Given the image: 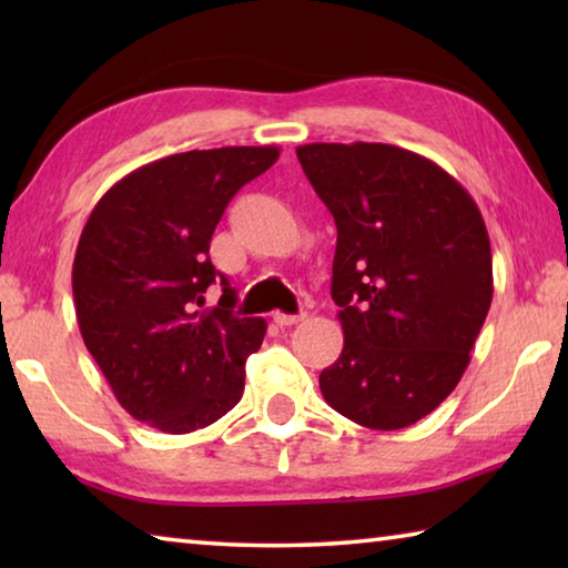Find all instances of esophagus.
Returning a JSON list of instances; mask_svg holds the SVG:
<instances>
[{
	"instance_id": "34e87169",
	"label": "esophagus",
	"mask_w": 568,
	"mask_h": 568,
	"mask_svg": "<svg viewBox=\"0 0 568 568\" xmlns=\"http://www.w3.org/2000/svg\"><path fill=\"white\" fill-rule=\"evenodd\" d=\"M273 321L281 325V328H287V325H295V323H301V321H305V313H281V311H275L273 313Z\"/></svg>"
}]
</instances>
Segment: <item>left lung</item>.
<instances>
[{
  "label": "left lung",
  "mask_w": 568,
  "mask_h": 568,
  "mask_svg": "<svg viewBox=\"0 0 568 568\" xmlns=\"http://www.w3.org/2000/svg\"><path fill=\"white\" fill-rule=\"evenodd\" d=\"M338 227L331 295L343 353L328 406L373 430L426 418L458 386L494 297L474 197L436 162L383 142L295 150Z\"/></svg>",
  "instance_id": "1"
}]
</instances>
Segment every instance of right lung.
Here are the masks:
<instances>
[{"mask_svg": "<svg viewBox=\"0 0 568 568\" xmlns=\"http://www.w3.org/2000/svg\"><path fill=\"white\" fill-rule=\"evenodd\" d=\"M281 150H190L124 175L82 230L72 265L84 345L132 418L162 434L205 428L235 406L267 323L233 313L237 293L210 263L235 192ZM224 285L203 308L206 287Z\"/></svg>", "mask_w": 568, "mask_h": 568, "instance_id": "right-lung-1", "label": "right lung"}]
</instances>
